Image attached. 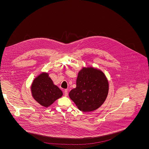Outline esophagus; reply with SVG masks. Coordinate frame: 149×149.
<instances>
[{
  "label": "esophagus",
  "mask_w": 149,
  "mask_h": 149,
  "mask_svg": "<svg viewBox=\"0 0 149 149\" xmlns=\"http://www.w3.org/2000/svg\"><path fill=\"white\" fill-rule=\"evenodd\" d=\"M64 95L65 96H67L68 95V90H64Z\"/></svg>",
  "instance_id": "obj_1"
}]
</instances>
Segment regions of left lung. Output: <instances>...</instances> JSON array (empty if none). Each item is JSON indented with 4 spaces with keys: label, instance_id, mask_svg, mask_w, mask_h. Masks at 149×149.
<instances>
[{
    "label": "left lung",
    "instance_id": "8db88e82",
    "mask_svg": "<svg viewBox=\"0 0 149 149\" xmlns=\"http://www.w3.org/2000/svg\"><path fill=\"white\" fill-rule=\"evenodd\" d=\"M77 87L69 93L78 109L90 112L98 109L109 93V82L104 74L93 67L83 68L78 74Z\"/></svg>",
    "mask_w": 149,
    "mask_h": 149
}]
</instances>
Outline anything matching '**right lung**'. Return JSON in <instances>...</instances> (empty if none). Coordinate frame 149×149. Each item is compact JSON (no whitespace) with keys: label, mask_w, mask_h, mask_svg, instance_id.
<instances>
[{"label":"right lung","mask_w":149,"mask_h":149,"mask_svg":"<svg viewBox=\"0 0 149 149\" xmlns=\"http://www.w3.org/2000/svg\"><path fill=\"white\" fill-rule=\"evenodd\" d=\"M31 92L33 98L41 105L48 107L62 96V91L54 84L48 74L42 72L33 81Z\"/></svg>","instance_id":"obj_1"}]
</instances>
